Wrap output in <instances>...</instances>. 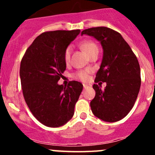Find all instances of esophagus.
Masks as SVG:
<instances>
[{
    "label": "esophagus",
    "instance_id": "obj_1",
    "mask_svg": "<svg viewBox=\"0 0 155 155\" xmlns=\"http://www.w3.org/2000/svg\"><path fill=\"white\" fill-rule=\"evenodd\" d=\"M91 84H83V87H84V88H86V87H91Z\"/></svg>",
    "mask_w": 155,
    "mask_h": 155
}]
</instances>
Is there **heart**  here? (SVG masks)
Wrapping results in <instances>:
<instances>
[{"label": "heart", "instance_id": "b5f03b06", "mask_svg": "<svg viewBox=\"0 0 155 155\" xmlns=\"http://www.w3.org/2000/svg\"><path fill=\"white\" fill-rule=\"evenodd\" d=\"M81 47L87 55H89L90 53H92L95 50H98V46L94 42H91V41H85V42H84L81 44ZM71 51H72V47L71 46H68L66 49L65 53H64V61L66 62H68L70 61ZM76 77L81 81H87V78H88V72L86 71H80V72L77 74Z\"/></svg>", "mask_w": 155, "mask_h": 155}]
</instances>
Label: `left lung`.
Returning <instances> with one entry per match:
<instances>
[{"label":"left lung","mask_w":155,"mask_h":155,"mask_svg":"<svg viewBox=\"0 0 155 155\" xmlns=\"http://www.w3.org/2000/svg\"><path fill=\"white\" fill-rule=\"evenodd\" d=\"M100 42L103 57L94 81L95 96L91 101L93 114L100 120L113 123L124 118L132 109L140 87V68L137 58L119 32L107 27H95L81 31Z\"/></svg>","instance_id":"left-lung-1"}]
</instances>
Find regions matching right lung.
<instances>
[{
  "label": "right lung",
  "instance_id": "obj_1",
  "mask_svg": "<svg viewBox=\"0 0 155 155\" xmlns=\"http://www.w3.org/2000/svg\"><path fill=\"white\" fill-rule=\"evenodd\" d=\"M80 30L43 32L27 49L20 65L25 101L41 124L49 127L64 126L74 113L83 84L72 81L68 87L58 84L66 70L64 53Z\"/></svg>",
  "mask_w": 155,
  "mask_h": 155
}]
</instances>
